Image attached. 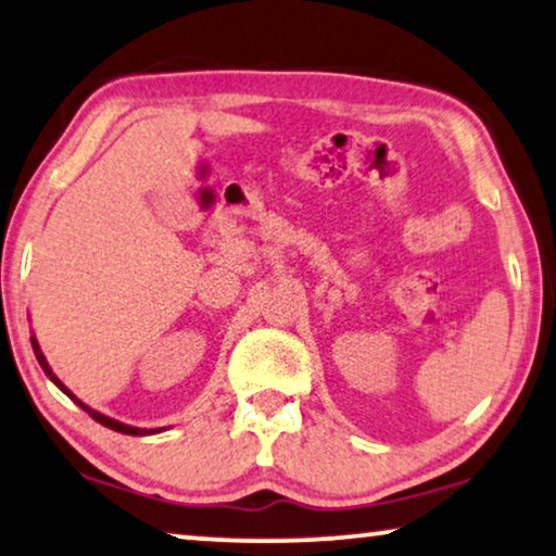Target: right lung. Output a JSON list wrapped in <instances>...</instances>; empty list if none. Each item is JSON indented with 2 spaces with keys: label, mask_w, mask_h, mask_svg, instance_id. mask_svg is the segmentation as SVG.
<instances>
[{
  "label": "right lung",
  "mask_w": 556,
  "mask_h": 556,
  "mask_svg": "<svg viewBox=\"0 0 556 556\" xmlns=\"http://www.w3.org/2000/svg\"><path fill=\"white\" fill-rule=\"evenodd\" d=\"M31 349H35V356H37V361H39V366H42V371L50 376V381L58 386V389L62 391V393H67V396L75 401V404L83 408V412H87L90 414L94 421L98 424H102V426H108V429H112V431H119V433H130V437H150V433H157V431H163V429H138V426H130V424H123V421H115V418H110V416H104V414H100V412H94V408H90L87 404H83V401H79L75 393H72L67 386H64L58 376H54V371L50 368V364H47V358H45V353H42V349H39V343H37V338L31 336Z\"/></svg>",
  "instance_id": "add662e5"
}]
</instances>
